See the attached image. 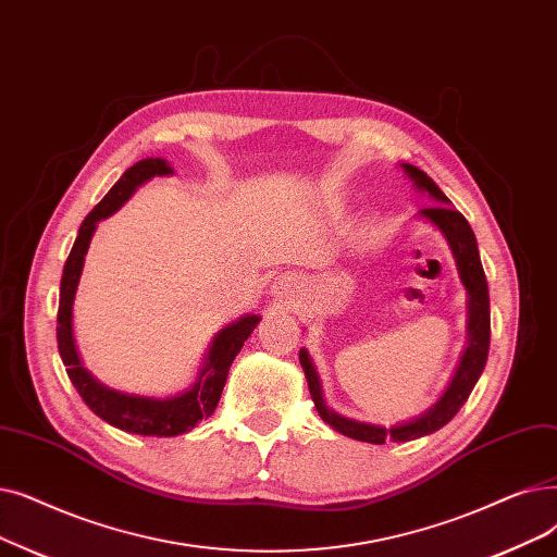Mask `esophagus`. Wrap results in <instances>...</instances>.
Wrapping results in <instances>:
<instances>
[{"instance_id":"esophagus-1","label":"esophagus","mask_w":557,"mask_h":557,"mask_svg":"<svg viewBox=\"0 0 557 557\" xmlns=\"http://www.w3.org/2000/svg\"><path fill=\"white\" fill-rule=\"evenodd\" d=\"M288 286H292V284H286V286H282V288H288Z\"/></svg>"}]
</instances>
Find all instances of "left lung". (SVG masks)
Listing matches in <instances>:
<instances>
[{"label": "left lung", "instance_id": "obj_1", "mask_svg": "<svg viewBox=\"0 0 557 557\" xmlns=\"http://www.w3.org/2000/svg\"><path fill=\"white\" fill-rule=\"evenodd\" d=\"M403 168H405V173L414 180V184L421 190H428L430 196L434 198V202H437L434 207L421 209V215L444 232L448 246L455 255L459 277H462V284L467 286V292H469V346L462 355V361H459L453 382L448 384V389L440 398V403L430 407L428 412L421 414L419 419L394 425V428L359 423V421L344 419V417H338L336 412H332V409L323 400L321 380H319L317 369H313L307 350H300V364H302V371L307 375L309 394H311L313 405H317V409H319L321 419L327 425H332L336 432L346 434V437L357 440V442H367V444H384L386 440L412 442V440L423 437V434L437 432L440 428H444L459 412V407L467 403L469 394L473 392V386H475L482 369H485V364H487L490 336H492L490 288H487L485 271H482V263H480L475 234H473L469 221L457 209L450 207V200L444 196L442 188L434 184L421 171V168H417L412 163H403Z\"/></svg>", "mask_w": 557, "mask_h": 557}]
</instances>
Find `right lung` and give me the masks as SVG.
<instances>
[{
  "instance_id": "right-lung-1",
  "label": "right lung",
  "mask_w": 557,
  "mask_h": 557,
  "mask_svg": "<svg viewBox=\"0 0 557 557\" xmlns=\"http://www.w3.org/2000/svg\"><path fill=\"white\" fill-rule=\"evenodd\" d=\"M171 173L173 168L163 159H143L134 163L129 171L113 184V188L102 198V202L92 207V211L86 215L79 227L75 246H72L70 257L63 265L61 294H59L57 342H59V352L65 364L67 377L72 380V384H75V389L79 392L84 403L100 419L125 432L143 434V437H175V434L196 428V423L211 417L215 405L221 400L234 357L238 355L240 348H244V342L259 323V317L248 313V317L238 319L236 323H232L215 336L198 382L193 384L186 394L175 398L159 400V398L120 394L100 384L82 367L77 348H75V336H72V300H75L79 275L84 269V255L88 250L92 232L98 227V221L107 219V215L120 209V205L132 196L136 186L148 182L154 175H171Z\"/></svg>"
}]
</instances>
